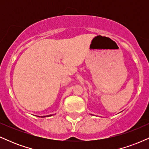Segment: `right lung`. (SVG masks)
I'll use <instances>...</instances> for the list:
<instances>
[{"label": "right lung", "mask_w": 149, "mask_h": 149, "mask_svg": "<svg viewBox=\"0 0 149 149\" xmlns=\"http://www.w3.org/2000/svg\"><path fill=\"white\" fill-rule=\"evenodd\" d=\"M52 115H49V116H47V117H49V116H51ZM44 117H45V116H44Z\"/></svg>", "instance_id": "right-lung-1"}]
</instances>
